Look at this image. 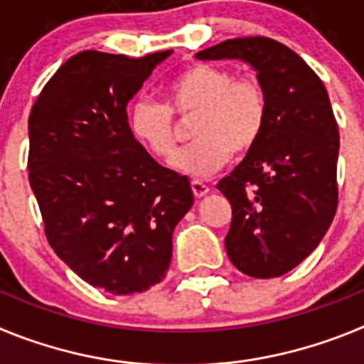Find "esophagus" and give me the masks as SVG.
Here are the masks:
<instances>
[{"label": "esophagus", "instance_id": "obj_1", "mask_svg": "<svg viewBox=\"0 0 364 364\" xmlns=\"http://www.w3.org/2000/svg\"><path fill=\"white\" fill-rule=\"evenodd\" d=\"M191 189H193V193H195V197H197V198L205 197V195L210 193V188H208L204 182H200V180H191Z\"/></svg>", "mask_w": 364, "mask_h": 364}]
</instances>
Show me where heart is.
<instances>
[{"mask_svg": "<svg viewBox=\"0 0 364 364\" xmlns=\"http://www.w3.org/2000/svg\"><path fill=\"white\" fill-rule=\"evenodd\" d=\"M167 107L138 100L131 107L129 127L156 159L175 153L176 129L171 112L195 114V142L175 154L171 166L186 175L205 178L230 160L231 153L252 151L266 125V96L255 80L237 78L226 67L197 63L176 76L166 89Z\"/></svg>", "mask_w": 364, "mask_h": 364, "instance_id": "b5f03b06", "label": "heart"}]
</instances>
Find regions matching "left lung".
Wrapping results in <instances>:
<instances>
[{"mask_svg": "<svg viewBox=\"0 0 364 364\" xmlns=\"http://www.w3.org/2000/svg\"><path fill=\"white\" fill-rule=\"evenodd\" d=\"M197 60H240L266 96L262 136L217 189L233 218L226 252L255 279L281 277L319 246L337 210L339 131L326 87L304 60L269 38H237Z\"/></svg>", "mask_w": 364, "mask_h": 364, "instance_id": "1", "label": "left lung"}]
</instances>
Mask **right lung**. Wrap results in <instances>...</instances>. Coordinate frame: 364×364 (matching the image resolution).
Listing matches in <instances>:
<instances>
[{"instance_id": "right-lung-1", "label": "right lung", "mask_w": 364, "mask_h": 364, "mask_svg": "<svg viewBox=\"0 0 364 364\" xmlns=\"http://www.w3.org/2000/svg\"><path fill=\"white\" fill-rule=\"evenodd\" d=\"M171 54H74L28 117V182L47 240L78 277L112 295L166 277L173 231L195 198L188 176L160 166L127 120V104Z\"/></svg>"}]
</instances>
